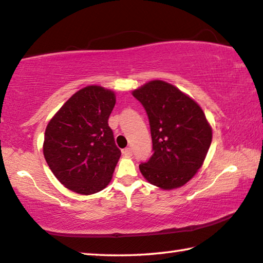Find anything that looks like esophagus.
Masks as SVG:
<instances>
[{
    "label": "esophagus",
    "instance_id": "34e87169",
    "mask_svg": "<svg viewBox=\"0 0 263 263\" xmlns=\"http://www.w3.org/2000/svg\"><path fill=\"white\" fill-rule=\"evenodd\" d=\"M122 154L126 156V157H130L132 155H133V151H132V148H126V149H123L122 151Z\"/></svg>",
    "mask_w": 263,
    "mask_h": 263
}]
</instances>
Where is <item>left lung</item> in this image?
Segmentation results:
<instances>
[{"mask_svg":"<svg viewBox=\"0 0 263 263\" xmlns=\"http://www.w3.org/2000/svg\"><path fill=\"white\" fill-rule=\"evenodd\" d=\"M132 94L147 111L154 151L140 164L141 174L164 191L182 187L204 162L211 123L196 101L165 81H149Z\"/></svg>","mask_w":263,"mask_h":263,"instance_id":"8db88e82","label":"left lung"}]
</instances>
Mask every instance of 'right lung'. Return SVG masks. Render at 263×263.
Listing matches in <instances>:
<instances>
[{
	"instance_id": "1",
	"label": "right lung",
	"mask_w": 263,
	"mask_h": 263,
	"mask_svg": "<svg viewBox=\"0 0 263 263\" xmlns=\"http://www.w3.org/2000/svg\"><path fill=\"white\" fill-rule=\"evenodd\" d=\"M115 102L112 90L87 86L70 96L47 124L44 159L69 191L91 195L111 181L121 156L108 126Z\"/></svg>"
}]
</instances>
